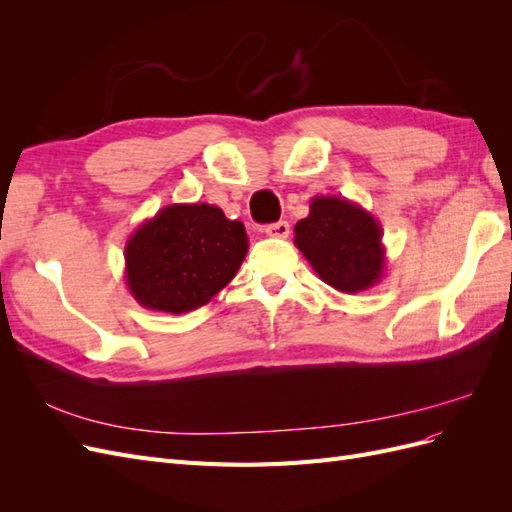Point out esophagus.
<instances>
[{
    "label": "esophagus",
    "mask_w": 512,
    "mask_h": 512,
    "mask_svg": "<svg viewBox=\"0 0 512 512\" xmlns=\"http://www.w3.org/2000/svg\"><path fill=\"white\" fill-rule=\"evenodd\" d=\"M265 235L275 237V239H286L290 235V224L288 222H277L265 226Z\"/></svg>",
    "instance_id": "1"
}]
</instances>
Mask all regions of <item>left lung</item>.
Here are the masks:
<instances>
[{
	"mask_svg": "<svg viewBox=\"0 0 512 512\" xmlns=\"http://www.w3.org/2000/svg\"><path fill=\"white\" fill-rule=\"evenodd\" d=\"M294 245L324 284L354 294L376 286L386 269L382 226L342 196H316L294 226Z\"/></svg>",
	"mask_w": 512,
	"mask_h": 512,
	"instance_id": "8db88e82",
	"label": "left lung"
}]
</instances>
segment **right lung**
I'll use <instances>...</instances> for the list:
<instances>
[{"instance_id": "right-lung-1", "label": "right lung", "mask_w": 512, "mask_h": 512, "mask_svg": "<svg viewBox=\"0 0 512 512\" xmlns=\"http://www.w3.org/2000/svg\"><path fill=\"white\" fill-rule=\"evenodd\" d=\"M239 220L215 205H168L126 243V284L147 309L185 314L207 305L250 250Z\"/></svg>"}]
</instances>
